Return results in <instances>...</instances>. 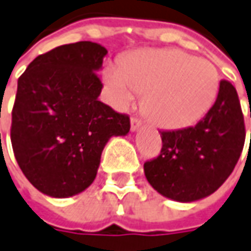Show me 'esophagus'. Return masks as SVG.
<instances>
[{
  "label": "esophagus",
  "mask_w": 251,
  "mask_h": 251,
  "mask_svg": "<svg viewBox=\"0 0 251 251\" xmlns=\"http://www.w3.org/2000/svg\"><path fill=\"white\" fill-rule=\"evenodd\" d=\"M140 126H141V119L137 118V117H132V119H130V127H132L133 132L137 130Z\"/></svg>",
  "instance_id": "34e87169"
}]
</instances>
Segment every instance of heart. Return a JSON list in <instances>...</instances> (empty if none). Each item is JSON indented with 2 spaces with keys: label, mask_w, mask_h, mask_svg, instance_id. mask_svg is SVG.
Instances as JSON below:
<instances>
[{
  "label": "heart",
  "mask_w": 251,
  "mask_h": 251,
  "mask_svg": "<svg viewBox=\"0 0 251 251\" xmlns=\"http://www.w3.org/2000/svg\"><path fill=\"white\" fill-rule=\"evenodd\" d=\"M119 103L134 93L144 96V110L165 129L194 125L210 108L217 95L219 74L210 61L180 49H146L121 59L107 74Z\"/></svg>",
  "instance_id": "1"
}]
</instances>
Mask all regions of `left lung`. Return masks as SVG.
<instances>
[{"instance_id":"left-lung-1","label":"left lung","mask_w":251,"mask_h":251,"mask_svg":"<svg viewBox=\"0 0 251 251\" xmlns=\"http://www.w3.org/2000/svg\"><path fill=\"white\" fill-rule=\"evenodd\" d=\"M161 137L159 155L144 163L155 190L178 202H194L219 190L238 163L246 139L235 86L221 79L216 101L197 125L162 130Z\"/></svg>"}]
</instances>
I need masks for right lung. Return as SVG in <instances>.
<instances>
[{
	"label": "right lung",
	"mask_w": 251,
	"mask_h": 251,
	"mask_svg": "<svg viewBox=\"0 0 251 251\" xmlns=\"http://www.w3.org/2000/svg\"><path fill=\"white\" fill-rule=\"evenodd\" d=\"M107 49L90 41L37 56L19 76L12 108L13 154L27 180L42 194L66 198L96 178L104 146L130 129L127 114L97 97V71Z\"/></svg>",
	"instance_id": "1"
}]
</instances>
